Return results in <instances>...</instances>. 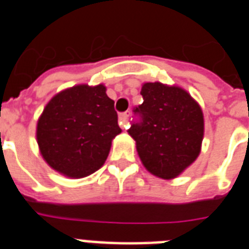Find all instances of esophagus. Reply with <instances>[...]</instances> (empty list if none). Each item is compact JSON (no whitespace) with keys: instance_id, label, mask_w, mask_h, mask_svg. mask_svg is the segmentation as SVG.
Returning <instances> with one entry per match:
<instances>
[{"instance_id":"esophagus-1","label":"esophagus","mask_w":249,"mask_h":249,"mask_svg":"<svg viewBox=\"0 0 249 249\" xmlns=\"http://www.w3.org/2000/svg\"><path fill=\"white\" fill-rule=\"evenodd\" d=\"M129 114H130V111H125V112H122V114L119 115V123H120V126L122 127H126Z\"/></svg>"}]
</instances>
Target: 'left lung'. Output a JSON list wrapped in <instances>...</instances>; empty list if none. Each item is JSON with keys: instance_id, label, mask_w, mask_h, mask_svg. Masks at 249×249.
<instances>
[{"instance_id": "1", "label": "left lung", "mask_w": 249, "mask_h": 249, "mask_svg": "<svg viewBox=\"0 0 249 249\" xmlns=\"http://www.w3.org/2000/svg\"><path fill=\"white\" fill-rule=\"evenodd\" d=\"M140 94L144 101L134 109L139 120L127 133L137 142L146 170L159 178H176L200 153L204 135L202 109L179 86L145 83Z\"/></svg>"}]
</instances>
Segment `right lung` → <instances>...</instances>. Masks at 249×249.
Masks as SVG:
<instances>
[{"instance_id": "right-lung-1", "label": "right lung", "mask_w": 249, "mask_h": 249, "mask_svg": "<svg viewBox=\"0 0 249 249\" xmlns=\"http://www.w3.org/2000/svg\"><path fill=\"white\" fill-rule=\"evenodd\" d=\"M120 133L114 100L100 84L56 94L38 119L36 138L53 169L69 178H84L104 165L111 140Z\"/></svg>"}]
</instances>
